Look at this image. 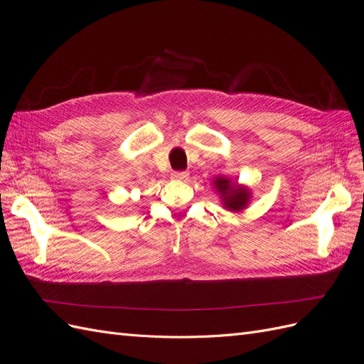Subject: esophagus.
Returning a JSON list of instances; mask_svg holds the SVG:
<instances>
[{
  "instance_id": "esophagus-1",
  "label": "esophagus",
  "mask_w": 364,
  "mask_h": 364,
  "mask_svg": "<svg viewBox=\"0 0 364 364\" xmlns=\"http://www.w3.org/2000/svg\"><path fill=\"white\" fill-rule=\"evenodd\" d=\"M188 173L186 171H174L173 174H171V178L174 179V181H178V182H185V181H188Z\"/></svg>"
}]
</instances>
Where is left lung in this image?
<instances>
[{
	"instance_id": "1",
	"label": "left lung",
	"mask_w": 364,
	"mask_h": 364,
	"mask_svg": "<svg viewBox=\"0 0 364 364\" xmlns=\"http://www.w3.org/2000/svg\"><path fill=\"white\" fill-rule=\"evenodd\" d=\"M213 185L223 208L230 213H241L252 200V190L247 185L234 182L232 179L225 178V176L214 178Z\"/></svg>"
}]
</instances>
